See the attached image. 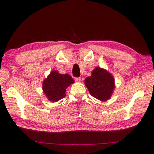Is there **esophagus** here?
I'll return each mask as SVG.
<instances>
[{"instance_id": "1", "label": "esophagus", "mask_w": 154, "mask_h": 154, "mask_svg": "<svg viewBox=\"0 0 154 154\" xmlns=\"http://www.w3.org/2000/svg\"><path fill=\"white\" fill-rule=\"evenodd\" d=\"M75 81L76 82H81V78L80 77H75Z\"/></svg>"}]
</instances>
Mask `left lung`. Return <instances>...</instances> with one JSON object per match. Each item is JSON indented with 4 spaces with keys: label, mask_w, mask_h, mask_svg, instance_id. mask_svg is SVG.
<instances>
[{
    "label": "left lung",
    "mask_w": 154,
    "mask_h": 154,
    "mask_svg": "<svg viewBox=\"0 0 154 154\" xmlns=\"http://www.w3.org/2000/svg\"><path fill=\"white\" fill-rule=\"evenodd\" d=\"M84 83L90 94L100 101L109 100L116 87L113 75L98 66L93 70L91 76L85 78Z\"/></svg>",
    "instance_id": "obj_1"
}]
</instances>
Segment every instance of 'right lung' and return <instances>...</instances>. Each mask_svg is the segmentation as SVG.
Returning <instances> with one entry per match:
<instances>
[{"mask_svg":"<svg viewBox=\"0 0 154 154\" xmlns=\"http://www.w3.org/2000/svg\"><path fill=\"white\" fill-rule=\"evenodd\" d=\"M75 82L68 74H60L57 71H51L42 84L43 92L51 102H57L66 96V89Z\"/></svg>","mask_w":154,"mask_h":154,"instance_id":"obj_1","label":"right lung"}]
</instances>
